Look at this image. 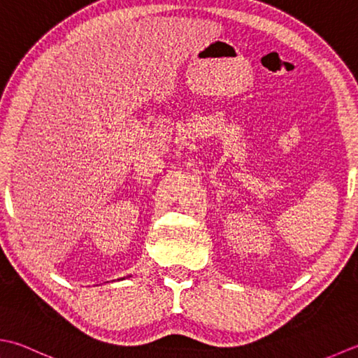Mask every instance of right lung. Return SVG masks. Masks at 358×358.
<instances>
[{
	"label": "right lung",
	"instance_id": "1",
	"mask_svg": "<svg viewBox=\"0 0 358 358\" xmlns=\"http://www.w3.org/2000/svg\"><path fill=\"white\" fill-rule=\"evenodd\" d=\"M122 279H124V278H122Z\"/></svg>",
	"mask_w": 358,
	"mask_h": 358
}]
</instances>
